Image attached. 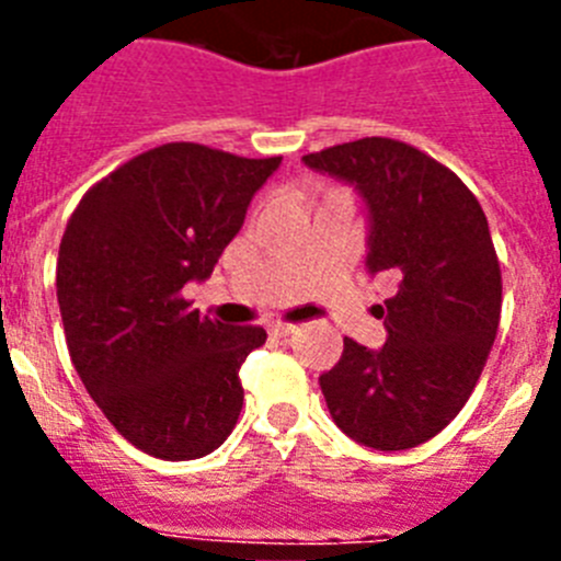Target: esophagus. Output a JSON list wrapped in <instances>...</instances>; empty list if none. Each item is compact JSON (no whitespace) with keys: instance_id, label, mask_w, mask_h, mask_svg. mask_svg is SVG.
I'll use <instances>...</instances> for the list:
<instances>
[{"instance_id":"esophagus-1","label":"esophagus","mask_w":561,"mask_h":561,"mask_svg":"<svg viewBox=\"0 0 561 561\" xmlns=\"http://www.w3.org/2000/svg\"><path fill=\"white\" fill-rule=\"evenodd\" d=\"M272 334L277 336V340H286V336H291L297 331V325L295 323H275L272 325Z\"/></svg>"}]
</instances>
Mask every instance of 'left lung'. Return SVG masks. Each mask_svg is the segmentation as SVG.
Segmentation results:
<instances>
[{
	"instance_id": "obj_1",
	"label": "left lung",
	"mask_w": 561,
	"mask_h": 561,
	"mask_svg": "<svg viewBox=\"0 0 561 561\" xmlns=\"http://www.w3.org/2000/svg\"><path fill=\"white\" fill-rule=\"evenodd\" d=\"M351 182L368 205V270L399 280L385 300L388 342L370 351L345 336L320 376L336 427L365 447H419L460 413L494 345L503 277L474 193L430 153L390 137L306 153Z\"/></svg>"
}]
</instances>
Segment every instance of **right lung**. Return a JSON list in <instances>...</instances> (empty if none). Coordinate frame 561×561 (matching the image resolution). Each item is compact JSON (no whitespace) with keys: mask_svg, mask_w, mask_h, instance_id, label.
<instances>
[{"mask_svg":"<svg viewBox=\"0 0 561 561\" xmlns=\"http://www.w3.org/2000/svg\"><path fill=\"white\" fill-rule=\"evenodd\" d=\"M277 165L165 142L103 176L69 216L56 266L69 356L114 430L153 458H202L236 427L238 370L266 331L202 317L182 289L210 277Z\"/></svg>","mask_w":561,"mask_h":561,"instance_id":"obj_1","label":"right lung"}]
</instances>
